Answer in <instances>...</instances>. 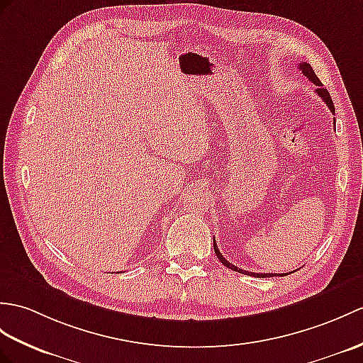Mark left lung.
Instances as JSON below:
<instances>
[{
    "label": "left lung",
    "instance_id": "obj_1",
    "mask_svg": "<svg viewBox=\"0 0 363 363\" xmlns=\"http://www.w3.org/2000/svg\"><path fill=\"white\" fill-rule=\"evenodd\" d=\"M298 69H301V72L306 75L309 82L315 83V85L318 86V88L315 89V92H317V94H318L320 97L323 99V102L328 105V108H330V109H331V113L334 114V113H335V109H334V104H333V99H331V96H330V92H328L325 88H322V82L318 80V77L315 75V72L313 71V67H311V65H309V63H306V62H301V63L298 65ZM334 122H335V121H334ZM213 249H215V254H216V257L220 258L221 263H223L225 267L232 269V271H235V272H241V274L252 275V277H258V278H264V277H271V275H283V274H255V272L242 271V269H240V267H237V266H233L232 263H229V261H227V259L221 255V252H220V249H218V246H216V242H215V241H213Z\"/></svg>",
    "mask_w": 363,
    "mask_h": 363
}]
</instances>
